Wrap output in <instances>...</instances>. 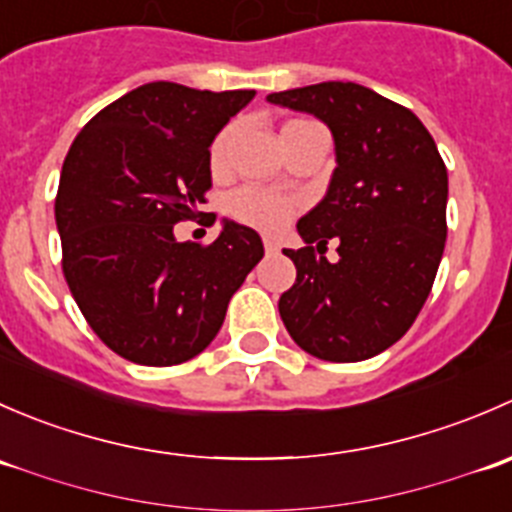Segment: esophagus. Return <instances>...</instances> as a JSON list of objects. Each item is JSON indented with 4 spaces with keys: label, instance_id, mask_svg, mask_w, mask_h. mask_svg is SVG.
Wrapping results in <instances>:
<instances>
[{
    "label": "esophagus",
    "instance_id": "obj_1",
    "mask_svg": "<svg viewBox=\"0 0 512 512\" xmlns=\"http://www.w3.org/2000/svg\"><path fill=\"white\" fill-rule=\"evenodd\" d=\"M265 252H267V255H277V252H280V245H277L275 240H270V237H267V240H265Z\"/></svg>",
    "mask_w": 512,
    "mask_h": 512
}]
</instances>
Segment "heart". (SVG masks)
Masks as SVG:
<instances>
[{
    "label": "heart",
    "instance_id": "obj_1",
    "mask_svg": "<svg viewBox=\"0 0 512 512\" xmlns=\"http://www.w3.org/2000/svg\"><path fill=\"white\" fill-rule=\"evenodd\" d=\"M292 123H304V121H292ZM287 123V126H292ZM232 141V128L227 126L210 143V170L213 173H223L227 163V151H230ZM227 213L242 225H250L255 230L262 232H277L280 227L289 223L294 213H297V200L287 198V195L272 193V190L255 188V185H247V188L235 190L227 200Z\"/></svg>",
    "mask_w": 512,
    "mask_h": 512
}]
</instances>
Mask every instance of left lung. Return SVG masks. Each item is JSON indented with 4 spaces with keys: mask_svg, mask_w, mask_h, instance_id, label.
<instances>
[{
    "mask_svg": "<svg viewBox=\"0 0 512 512\" xmlns=\"http://www.w3.org/2000/svg\"><path fill=\"white\" fill-rule=\"evenodd\" d=\"M267 101L329 126L337 168L327 195L285 250L297 280L280 297L289 337L324 361H364L399 342L421 312L446 247L448 173L414 111L352 81ZM337 239L340 260L323 257Z\"/></svg>",
    "mask_w": 512,
    "mask_h": 512,
    "instance_id": "obj_1",
    "label": "left lung"
}]
</instances>
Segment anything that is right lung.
Returning <instances> with one entry per match:
<instances>
[{"label":"right lung","instance_id":"obj_1","mask_svg":"<svg viewBox=\"0 0 512 512\" xmlns=\"http://www.w3.org/2000/svg\"><path fill=\"white\" fill-rule=\"evenodd\" d=\"M252 96L143 84L98 111L66 153L54 205L66 285L96 337L133 364L203 352L265 255L252 227L227 220L210 245L173 235L203 215L210 143Z\"/></svg>","mask_w":512,"mask_h":512}]
</instances>
